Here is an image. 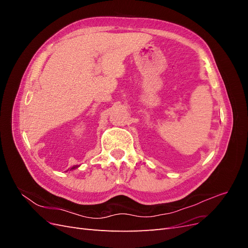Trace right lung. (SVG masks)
I'll return each instance as SVG.
<instances>
[{
	"instance_id": "1",
	"label": "right lung",
	"mask_w": 248,
	"mask_h": 248,
	"mask_svg": "<svg viewBox=\"0 0 248 248\" xmlns=\"http://www.w3.org/2000/svg\"><path fill=\"white\" fill-rule=\"evenodd\" d=\"M78 167V166H73V167L70 169V170H74V169H77Z\"/></svg>"
}]
</instances>
